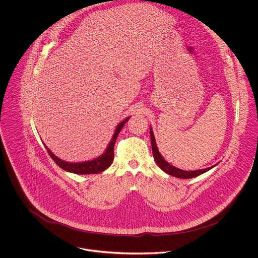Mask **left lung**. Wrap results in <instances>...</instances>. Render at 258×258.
I'll return each instance as SVG.
<instances>
[{
	"label": "left lung",
	"mask_w": 258,
	"mask_h": 258,
	"mask_svg": "<svg viewBox=\"0 0 258 258\" xmlns=\"http://www.w3.org/2000/svg\"><path fill=\"white\" fill-rule=\"evenodd\" d=\"M150 133H151V143H152V150H153V156H154V159L156 161V163L158 164V166L167 174L171 175V176H174L176 178H180V179H190V178H195L209 170H211L214 166L210 167V168H206V169H203V170H197V171H183V170H180L172 165H170L163 157L162 155L160 154L159 150H158V147L156 145V141H155V137H154V134H153V130L152 127H150ZM216 166V165H215Z\"/></svg>",
	"instance_id": "8db88e82"
}]
</instances>
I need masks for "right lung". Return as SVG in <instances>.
I'll use <instances>...</instances> for the list:
<instances>
[{
    "mask_svg": "<svg viewBox=\"0 0 258 258\" xmlns=\"http://www.w3.org/2000/svg\"><path fill=\"white\" fill-rule=\"evenodd\" d=\"M130 117H126L123 121H121L115 128L114 135L109 143V145L107 146L106 151L99 156L98 158L92 160V161H88V162H83V163H68V162H64L62 160H60L59 158H57L45 145V148L47 149L48 154L50 155V157L53 159V161L57 164V166H59L61 169H63L64 171L70 172V173H74V174H79V175H89V174H98L103 172L105 169H107L114 158V154H113V147L116 141V138L119 134V132L121 131V128L123 127L124 123L128 120Z\"/></svg>",
    "mask_w": 258,
    "mask_h": 258,
    "instance_id": "obj_1",
    "label": "right lung"
}]
</instances>
